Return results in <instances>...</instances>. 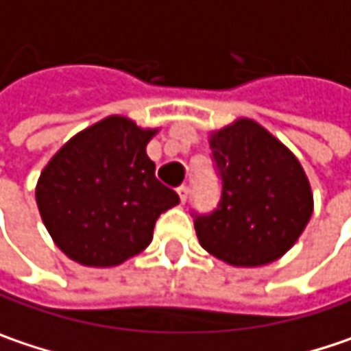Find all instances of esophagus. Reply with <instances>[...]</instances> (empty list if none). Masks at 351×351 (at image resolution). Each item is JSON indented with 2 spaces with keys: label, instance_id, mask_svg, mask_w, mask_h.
<instances>
[{
  "label": "esophagus",
  "instance_id": "34e87169",
  "mask_svg": "<svg viewBox=\"0 0 351 351\" xmlns=\"http://www.w3.org/2000/svg\"><path fill=\"white\" fill-rule=\"evenodd\" d=\"M178 193H180V199H182V204H186L189 197V188L188 186H180L178 188Z\"/></svg>",
  "mask_w": 351,
  "mask_h": 351
}]
</instances>
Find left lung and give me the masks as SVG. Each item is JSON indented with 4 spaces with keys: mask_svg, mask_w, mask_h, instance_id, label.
I'll return each mask as SVG.
<instances>
[{
    "mask_svg": "<svg viewBox=\"0 0 351 351\" xmlns=\"http://www.w3.org/2000/svg\"><path fill=\"white\" fill-rule=\"evenodd\" d=\"M210 147L221 197L212 213H193L202 247L239 267L276 262L312 217L304 167L280 139L245 117L213 132Z\"/></svg>",
    "mask_w": 351,
    "mask_h": 351,
    "instance_id": "8db88e82",
    "label": "left lung"
}]
</instances>
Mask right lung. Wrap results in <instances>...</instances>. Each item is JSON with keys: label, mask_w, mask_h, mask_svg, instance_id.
<instances>
[{"label": "right lung", "mask_w": 351, "mask_h": 351, "mask_svg": "<svg viewBox=\"0 0 351 351\" xmlns=\"http://www.w3.org/2000/svg\"><path fill=\"white\" fill-rule=\"evenodd\" d=\"M156 134L112 115L73 136L43 167L39 213L67 258L91 267L119 265L149 245L160 213L180 204L145 154Z\"/></svg>", "instance_id": "1"}]
</instances>
